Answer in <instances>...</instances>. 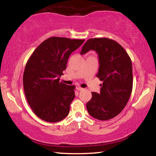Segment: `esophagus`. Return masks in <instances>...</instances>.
Returning <instances> with one entry per match:
<instances>
[{
    "mask_svg": "<svg viewBox=\"0 0 156 156\" xmlns=\"http://www.w3.org/2000/svg\"><path fill=\"white\" fill-rule=\"evenodd\" d=\"M76 89H77L78 91H82V90H83L84 89L82 88L80 86H76Z\"/></svg>",
    "mask_w": 156,
    "mask_h": 156,
    "instance_id": "1",
    "label": "esophagus"
}]
</instances>
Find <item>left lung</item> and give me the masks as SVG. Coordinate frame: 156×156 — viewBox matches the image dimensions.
<instances>
[{
    "label": "left lung",
    "instance_id": "obj_1",
    "mask_svg": "<svg viewBox=\"0 0 156 156\" xmlns=\"http://www.w3.org/2000/svg\"><path fill=\"white\" fill-rule=\"evenodd\" d=\"M94 50L98 54L97 77L102 81L100 93L91 92L87 103L89 114L100 120H107L122 112L133 88V71L130 57L117 42L107 38H90L84 43L80 54Z\"/></svg>",
    "mask_w": 156,
    "mask_h": 156
}]
</instances>
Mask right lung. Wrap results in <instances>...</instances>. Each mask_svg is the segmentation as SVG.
Listing matches in <instances>:
<instances>
[{"label":"right lung","mask_w":156,"mask_h":156,"mask_svg":"<svg viewBox=\"0 0 156 156\" xmlns=\"http://www.w3.org/2000/svg\"><path fill=\"white\" fill-rule=\"evenodd\" d=\"M84 40L51 37L34 50L23 73L26 98L34 113L46 122L67 117L75 98L74 85L60 82L69 57Z\"/></svg>","instance_id":"right-lung-1"}]
</instances>
